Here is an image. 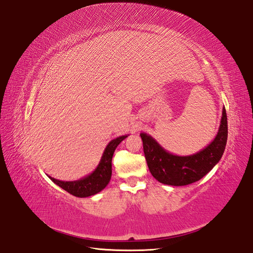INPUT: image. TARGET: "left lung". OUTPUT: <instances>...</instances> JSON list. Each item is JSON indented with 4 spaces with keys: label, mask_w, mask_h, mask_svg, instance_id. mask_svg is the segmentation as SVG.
<instances>
[{
    "label": "left lung",
    "mask_w": 253,
    "mask_h": 253,
    "mask_svg": "<svg viewBox=\"0 0 253 253\" xmlns=\"http://www.w3.org/2000/svg\"><path fill=\"white\" fill-rule=\"evenodd\" d=\"M140 137L149 169L158 181L176 187L191 184L205 176L220 160L228 139L227 113L223 108L220 126L213 141L194 155H172L151 135L140 133Z\"/></svg>",
    "instance_id": "1"
}]
</instances>
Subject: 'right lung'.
<instances>
[{
    "label": "right lung",
    "instance_id": "1",
    "mask_svg": "<svg viewBox=\"0 0 253 253\" xmlns=\"http://www.w3.org/2000/svg\"><path fill=\"white\" fill-rule=\"evenodd\" d=\"M126 137L127 135L119 136L116 139L110 141L102 154L98 166L88 176L75 181H62L51 176H49V178L64 191L79 198H86L99 193L108 185L111 180L113 155L120 142L124 140Z\"/></svg>",
    "mask_w": 253,
    "mask_h": 253
}]
</instances>
